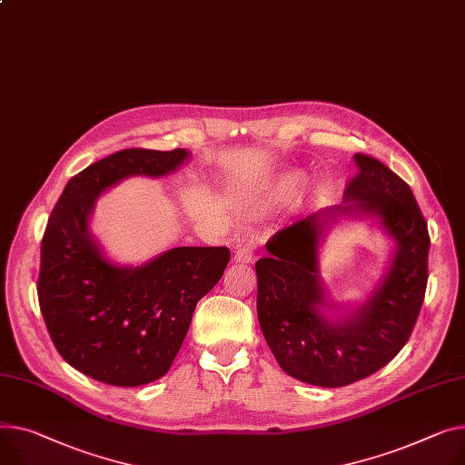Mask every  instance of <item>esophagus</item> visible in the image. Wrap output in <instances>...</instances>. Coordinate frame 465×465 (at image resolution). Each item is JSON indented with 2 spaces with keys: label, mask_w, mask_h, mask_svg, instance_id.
Listing matches in <instances>:
<instances>
[{
  "label": "esophagus",
  "mask_w": 465,
  "mask_h": 465,
  "mask_svg": "<svg viewBox=\"0 0 465 465\" xmlns=\"http://www.w3.org/2000/svg\"><path fill=\"white\" fill-rule=\"evenodd\" d=\"M254 260V252H252V246L244 244L241 246V249L235 251V256H233V262L237 263H251Z\"/></svg>",
  "instance_id": "1"
}]
</instances>
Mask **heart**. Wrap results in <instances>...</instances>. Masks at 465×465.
<instances>
[{
	"label": "heart",
	"instance_id": "heart-1",
	"mask_svg": "<svg viewBox=\"0 0 465 465\" xmlns=\"http://www.w3.org/2000/svg\"><path fill=\"white\" fill-rule=\"evenodd\" d=\"M308 184V175L301 170H286L278 173L263 191V202L267 205H284L302 194Z\"/></svg>",
	"mask_w": 465,
	"mask_h": 465
}]
</instances>
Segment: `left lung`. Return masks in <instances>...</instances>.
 <instances>
[{
	"label": "left lung",
	"mask_w": 465,
	"mask_h": 465,
	"mask_svg": "<svg viewBox=\"0 0 465 465\" xmlns=\"http://www.w3.org/2000/svg\"><path fill=\"white\" fill-rule=\"evenodd\" d=\"M357 173L342 205L318 211L276 232L256 262L258 320L286 374L318 387H344L378 372L406 346L428 282L430 235L406 181L357 153ZM340 213H374L397 251L381 286L344 321H329L317 246ZM334 308V304H332Z\"/></svg>",
	"instance_id": "1"
}]
</instances>
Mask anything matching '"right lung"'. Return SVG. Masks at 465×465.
<instances>
[{
    "instance_id": "obj_1",
    "label": "right lung",
    "mask_w": 465,
    "mask_h": 465,
    "mask_svg": "<svg viewBox=\"0 0 465 465\" xmlns=\"http://www.w3.org/2000/svg\"><path fill=\"white\" fill-rule=\"evenodd\" d=\"M189 154L117 151L76 173L50 214L41 242V312L59 355L93 380L138 387L163 378L198 301L230 262L226 246H177L145 265L119 267L89 233L99 194L131 175L172 173Z\"/></svg>"
}]
</instances>
